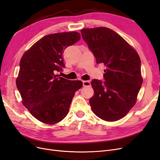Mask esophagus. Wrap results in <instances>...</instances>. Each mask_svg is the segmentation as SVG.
<instances>
[{"instance_id": "1", "label": "esophagus", "mask_w": 160, "mask_h": 160, "mask_svg": "<svg viewBox=\"0 0 160 160\" xmlns=\"http://www.w3.org/2000/svg\"><path fill=\"white\" fill-rule=\"evenodd\" d=\"M82 85L83 87H91V84L89 81H82Z\"/></svg>"}]
</instances>
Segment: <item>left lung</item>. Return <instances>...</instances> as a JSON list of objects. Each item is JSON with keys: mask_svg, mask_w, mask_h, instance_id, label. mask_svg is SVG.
Segmentation results:
<instances>
[{"mask_svg": "<svg viewBox=\"0 0 160 160\" xmlns=\"http://www.w3.org/2000/svg\"><path fill=\"white\" fill-rule=\"evenodd\" d=\"M82 39L97 63L106 66L104 81L92 79V111L100 118L120 120L133 107L142 84L140 58L117 32L105 27L81 30Z\"/></svg>", "mask_w": 160, "mask_h": 160, "instance_id": "obj_1", "label": "left lung"}]
</instances>
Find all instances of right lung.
Wrapping results in <instances>:
<instances>
[{
    "label": "right lung",
    "mask_w": 160,
    "mask_h": 160,
    "mask_svg": "<svg viewBox=\"0 0 160 160\" xmlns=\"http://www.w3.org/2000/svg\"><path fill=\"white\" fill-rule=\"evenodd\" d=\"M81 38L78 32L56 33L36 42L22 57L16 87L22 103L42 122L53 124L67 116L81 81H71L55 73L65 68L66 48Z\"/></svg>",
    "instance_id": "obj_1"
}]
</instances>
